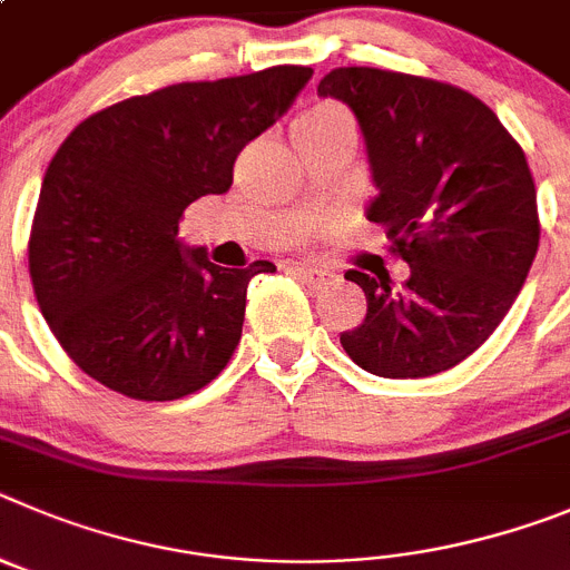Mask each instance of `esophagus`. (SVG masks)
Masks as SVG:
<instances>
[{
    "label": "esophagus",
    "instance_id": "esophagus-1",
    "mask_svg": "<svg viewBox=\"0 0 570 570\" xmlns=\"http://www.w3.org/2000/svg\"><path fill=\"white\" fill-rule=\"evenodd\" d=\"M292 273H295L297 278L304 281V284H309L312 289H326V286L335 284V278H337V275L332 273V269H326V266L295 264V266H292Z\"/></svg>",
    "mask_w": 570,
    "mask_h": 570
}]
</instances>
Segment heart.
Here are the masks:
<instances>
[{
  "instance_id": "obj_1",
  "label": "heart",
  "mask_w": 570,
  "mask_h": 570,
  "mask_svg": "<svg viewBox=\"0 0 570 570\" xmlns=\"http://www.w3.org/2000/svg\"><path fill=\"white\" fill-rule=\"evenodd\" d=\"M335 116H341L337 110H332V107H321V110H312L306 112L304 119L297 121V125H309V121H323V119H335Z\"/></svg>"
}]
</instances>
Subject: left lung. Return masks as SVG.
Listing matches in <instances>:
<instances>
[{"instance_id":"left-lung-1","label":"left lung","mask_w":570,"mask_h":570,"mask_svg":"<svg viewBox=\"0 0 570 570\" xmlns=\"http://www.w3.org/2000/svg\"><path fill=\"white\" fill-rule=\"evenodd\" d=\"M355 112L383 224L409 264L348 269L366 317L341 332L346 355L377 377H429L458 366L500 326L540 247L537 189L525 153L476 96L377 68H337L317 85Z\"/></svg>"}]
</instances>
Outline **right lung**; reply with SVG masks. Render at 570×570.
<instances>
[{
	"instance_id": "1",
	"label": "right lung",
	"mask_w": 570,
	"mask_h": 570,
	"mask_svg": "<svg viewBox=\"0 0 570 570\" xmlns=\"http://www.w3.org/2000/svg\"><path fill=\"white\" fill-rule=\"evenodd\" d=\"M312 68L278 65L132 96L56 150L30 229L36 301L61 348L101 386L178 400L218 377L240 341L247 284L178 240L184 209L233 184L238 153L289 110Z\"/></svg>"
}]
</instances>
